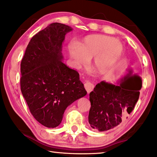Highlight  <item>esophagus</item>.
<instances>
[{
    "label": "esophagus",
    "instance_id": "obj_1",
    "mask_svg": "<svg viewBox=\"0 0 157 157\" xmlns=\"http://www.w3.org/2000/svg\"><path fill=\"white\" fill-rule=\"evenodd\" d=\"M94 87V85L92 82H90L89 81L86 82L85 84V88L86 90V92H87V93H90V92H92Z\"/></svg>",
    "mask_w": 157,
    "mask_h": 157
}]
</instances>
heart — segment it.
Masks as SVG:
<instances>
[{
    "label": "heart",
    "instance_id": "1",
    "mask_svg": "<svg viewBox=\"0 0 157 157\" xmlns=\"http://www.w3.org/2000/svg\"><path fill=\"white\" fill-rule=\"evenodd\" d=\"M123 52L121 41L103 34L87 35L68 47L69 56L77 66L80 67L92 59L91 65L101 75L109 73L116 66Z\"/></svg>",
    "mask_w": 157,
    "mask_h": 157
}]
</instances>
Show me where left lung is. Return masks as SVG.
<instances>
[{
	"mask_svg": "<svg viewBox=\"0 0 157 157\" xmlns=\"http://www.w3.org/2000/svg\"><path fill=\"white\" fill-rule=\"evenodd\" d=\"M142 79L127 70L117 83L101 81L90 93L89 123L99 132L113 129L128 118L138 101Z\"/></svg>",
	"mask_w": 157,
	"mask_h": 157,
	"instance_id": "obj_1",
	"label": "left lung"
}]
</instances>
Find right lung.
<instances>
[{
  "label": "right lung",
  "mask_w": 157,
  "mask_h": 157,
  "mask_svg": "<svg viewBox=\"0 0 157 157\" xmlns=\"http://www.w3.org/2000/svg\"><path fill=\"white\" fill-rule=\"evenodd\" d=\"M72 30L49 25L31 39L21 62V92L32 116L46 128L59 125L67 107L86 94L78 72L63 62V43Z\"/></svg>",
  "instance_id": "1"
}]
</instances>
